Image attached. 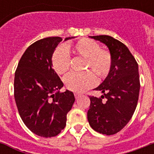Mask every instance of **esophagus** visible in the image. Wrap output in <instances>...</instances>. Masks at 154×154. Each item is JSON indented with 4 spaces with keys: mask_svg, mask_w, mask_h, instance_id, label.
<instances>
[{
    "mask_svg": "<svg viewBox=\"0 0 154 154\" xmlns=\"http://www.w3.org/2000/svg\"><path fill=\"white\" fill-rule=\"evenodd\" d=\"M74 96H75V97H76V98H78V97L81 96V94H80L79 93H75Z\"/></svg>",
    "mask_w": 154,
    "mask_h": 154,
    "instance_id": "esophagus-1",
    "label": "esophagus"
}]
</instances>
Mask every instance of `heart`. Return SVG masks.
Masks as SVG:
<instances>
[{"mask_svg": "<svg viewBox=\"0 0 154 154\" xmlns=\"http://www.w3.org/2000/svg\"><path fill=\"white\" fill-rule=\"evenodd\" d=\"M70 54L85 58L84 72H72L65 77L68 89L82 93L93 88L98 79L104 80L109 76L112 66V57L107 50L101 49L98 43L91 39L82 38L71 45L60 48L53 52L51 57L53 69L57 74H65L70 68ZM91 72H90V71Z\"/></svg>", "mask_w": 154, "mask_h": 154, "instance_id": "1", "label": "heart"}]
</instances>
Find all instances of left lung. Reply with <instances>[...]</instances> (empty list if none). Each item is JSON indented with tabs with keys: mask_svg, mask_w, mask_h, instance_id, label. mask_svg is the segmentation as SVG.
I'll return each instance as SVG.
<instances>
[{
	"mask_svg": "<svg viewBox=\"0 0 154 154\" xmlns=\"http://www.w3.org/2000/svg\"><path fill=\"white\" fill-rule=\"evenodd\" d=\"M107 45L112 66L105 81L96 88L104 95L89 96L87 117L90 126L102 134L112 135L121 131L136 109L140 91L138 64L122 42L107 35L92 36ZM106 98L105 102L102 99Z\"/></svg>",
	"mask_w": 154,
	"mask_h": 154,
	"instance_id": "8db88e82",
	"label": "left lung"
}]
</instances>
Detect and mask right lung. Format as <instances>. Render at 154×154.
<instances>
[{"instance_id":"add662e5","label":"right lung","mask_w":154,"mask_h":154,"mask_svg":"<svg viewBox=\"0 0 154 154\" xmlns=\"http://www.w3.org/2000/svg\"><path fill=\"white\" fill-rule=\"evenodd\" d=\"M61 41L50 37L34 42L15 72L14 98L19 114L30 131L43 137H55L64 129L75 101L72 92H59L63 82L52 67L51 57Z\"/></svg>"}]
</instances>
